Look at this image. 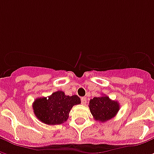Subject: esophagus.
Returning <instances> with one entry per match:
<instances>
[{"instance_id":"obj_1","label":"esophagus","mask_w":154,"mask_h":154,"mask_svg":"<svg viewBox=\"0 0 154 154\" xmlns=\"http://www.w3.org/2000/svg\"><path fill=\"white\" fill-rule=\"evenodd\" d=\"M81 101H82V104L85 105V104L87 103V98L86 97H82L81 98Z\"/></svg>"}]
</instances>
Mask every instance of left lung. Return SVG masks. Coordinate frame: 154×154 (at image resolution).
<instances>
[{
    "label": "left lung",
    "mask_w": 154,
    "mask_h": 154,
    "mask_svg": "<svg viewBox=\"0 0 154 154\" xmlns=\"http://www.w3.org/2000/svg\"><path fill=\"white\" fill-rule=\"evenodd\" d=\"M89 108L94 119L97 121L106 122L116 116L119 110L118 101L110 100L107 96L94 97L89 101Z\"/></svg>",
    "instance_id": "1"
}]
</instances>
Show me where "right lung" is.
I'll return each instance as SVG.
<instances>
[{
	"instance_id": "1",
	"label": "right lung",
	"mask_w": 154,
	"mask_h": 154,
	"mask_svg": "<svg viewBox=\"0 0 154 154\" xmlns=\"http://www.w3.org/2000/svg\"><path fill=\"white\" fill-rule=\"evenodd\" d=\"M80 103V98L76 95L69 97L57 91L48 98H37L33 103V110L41 122L49 125H61L67 121L72 106Z\"/></svg>"
}]
</instances>
